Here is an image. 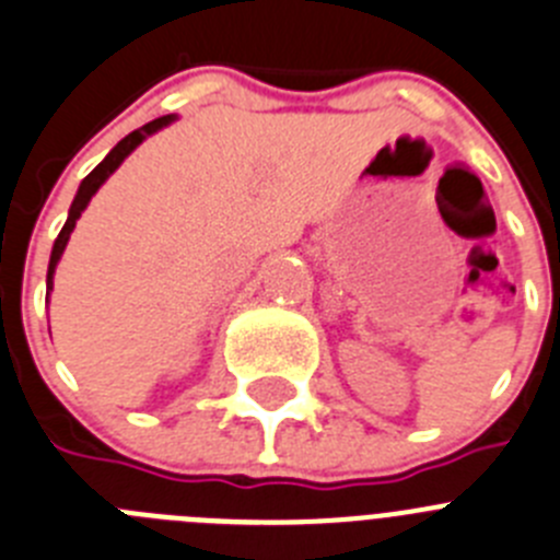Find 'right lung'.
<instances>
[{
    "instance_id": "add662e5",
    "label": "right lung",
    "mask_w": 560,
    "mask_h": 560,
    "mask_svg": "<svg viewBox=\"0 0 560 560\" xmlns=\"http://www.w3.org/2000/svg\"><path fill=\"white\" fill-rule=\"evenodd\" d=\"M173 119H175V114H167V117L153 119V122L142 125V128H139V130L128 133L122 139V142L117 144V148L110 150V153L105 155L103 161H100V164L92 170V173L85 175L83 184H80V189H78V195H74V200H72V209H69L67 223H63V229H60L58 240H55V245H52V256H49V270H47V295H49V290H52L55 268H58V261H60V254H63V248H67L69 234H72V231H74V223H78V220H80V214H83V209H85V206H89L92 195L97 192L100 186H103L105 180H108V175L114 173V170H117L119 164H122V161L128 159V155L133 153V150L144 142V139H148V136H153L155 130H161V128H167V125L173 122Z\"/></svg>"
}]
</instances>
